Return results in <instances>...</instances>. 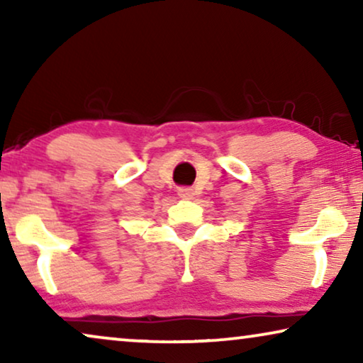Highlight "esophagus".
Returning a JSON list of instances; mask_svg holds the SVG:
<instances>
[{
    "label": "esophagus",
    "instance_id": "esophagus-1",
    "mask_svg": "<svg viewBox=\"0 0 363 363\" xmlns=\"http://www.w3.org/2000/svg\"><path fill=\"white\" fill-rule=\"evenodd\" d=\"M178 195L182 198H186V200H190V198H193V190L188 186H180L178 188Z\"/></svg>",
    "mask_w": 363,
    "mask_h": 363
}]
</instances>
